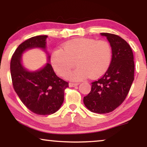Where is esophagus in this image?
I'll return each instance as SVG.
<instances>
[{
	"label": "esophagus",
	"mask_w": 147,
	"mask_h": 147,
	"mask_svg": "<svg viewBox=\"0 0 147 147\" xmlns=\"http://www.w3.org/2000/svg\"><path fill=\"white\" fill-rule=\"evenodd\" d=\"M78 84H79V83H72V82H70V83L69 84V85L70 87H74V86H78Z\"/></svg>",
	"instance_id": "obj_1"
}]
</instances>
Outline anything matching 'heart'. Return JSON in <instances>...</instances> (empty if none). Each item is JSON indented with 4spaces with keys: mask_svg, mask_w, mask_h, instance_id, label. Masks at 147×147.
I'll return each mask as SVG.
<instances>
[{
    "mask_svg": "<svg viewBox=\"0 0 147 147\" xmlns=\"http://www.w3.org/2000/svg\"><path fill=\"white\" fill-rule=\"evenodd\" d=\"M112 55L111 46L108 41L79 38L66 42L61 49L53 51L51 63L56 73L62 77H66L77 64L78 67L69 74L70 79L81 80L88 76L96 78L109 68Z\"/></svg>",
    "mask_w": 147,
    "mask_h": 147,
    "instance_id": "1",
    "label": "heart"
}]
</instances>
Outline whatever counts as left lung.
Instances as JSON below:
<instances>
[{
  "label": "left lung",
  "instance_id": "obj_1",
  "mask_svg": "<svg viewBox=\"0 0 147 147\" xmlns=\"http://www.w3.org/2000/svg\"><path fill=\"white\" fill-rule=\"evenodd\" d=\"M110 42L112 57L110 67L97 81L92 82L91 91L84 98L90 111L109 113L126 99L134 80V62L132 49L118 35L102 33Z\"/></svg>",
  "mask_w": 147,
  "mask_h": 147
}]
</instances>
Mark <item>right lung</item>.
<instances>
[{
  "instance_id": "right-lung-1",
  "label": "right lung",
  "mask_w": 147,
  "mask_h": 147,
  "mask_svg": "<svg viewBox=\"0 0 147 147\" xmlns=\"http://www.w3.org/2000/svg\"><path fill=\"white\" fill-rule=\"evenodd\" d=\"M47 37L35 36L23 42L14 52L11 61L14 90L26 107L39 115H49L57 111L63 102L64 91L69 87V83L57 76L49 63L35 72L27 71L21 65L23 52L33 47L45 49Z\"/></svg>"
}]
</instances>
